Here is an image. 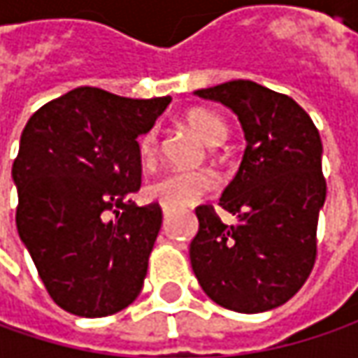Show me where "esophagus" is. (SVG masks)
<instances>
[{"instance_id":"34e87169","label":"esophagus","mask_w":358,"mask_h":358,"mask_svg":"<svg viewBox=\"0 0 358 358\" xmlns=\"http://www.w3.org/2000/svg\"><path fill=\"white\" fill-rule=\"evenodd\" d=\"M169 219V209H163V221H167Z\"/></svg>"}]
</instances>
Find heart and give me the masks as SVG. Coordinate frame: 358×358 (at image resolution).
Listing matches in <instances>:
<instances>
[{
	"mask_svg": "<svg viewBox=\"0 0 358 358\" xmlns=\"http://www.w3.org/2000/svg\"><path fill=\"white\" fill-rule=\"evenodd\" d=\"M185 125L193 131L201 141L209 147L221 145L227 137V123L219 115L207 109H191L185 115ZM157 137L153 131L145 133L139 139V153L143 161H151L155 155ZM215 177L209 171H171L163 173L155 181L147 185L149 199L159 201L167 209H185L199 201L203 195L213 191Z\"/></svg>",
	"mask_w": 358,
	"mask_h": 358,
	"instance_id": "1",
	"label": "heart"
}]
</instances>
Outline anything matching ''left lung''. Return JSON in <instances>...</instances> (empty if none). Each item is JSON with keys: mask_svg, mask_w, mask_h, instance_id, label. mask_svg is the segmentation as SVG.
Instances as JSON below:
<instances>
[{"mask_svg": "<svg viewBox=\"0 0 358 358\" xmlns=\"http://www.w3.org/2000/svg\"><path fill=\"white\" fill-rule=\"evenodd\" d=\"M195 95L229 107L245 133V153L221 207L225 225L197 207L191 267L205 295L237 313L281 307L305 285L317 255V223L327 197L321 135L291 97L235 79Z\"/></svg>", "mask_w": 358, "mask_h": 358, "instance_id": "obj_1", "label": "left lung"}]
</instances>
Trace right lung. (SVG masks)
<instances>
[{"instance_id": "obj_1", "label": "right lung", "mask_w": 358, "mask_h": 358, "mask_svg": "<svg viewBox=\"0 0 358 358\" xmlns=\"http://www.w3.org/2000/svg\"><path fill=\"white\" fill-rule=\"evenodd\" d=\"M171 97L129 99L77 87L37 109L11 177L17 233L51 299L79 317H107L143 289L161 207H139L137 137Z\"/></svg>"}]
</instances>
